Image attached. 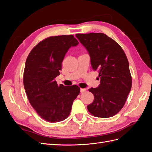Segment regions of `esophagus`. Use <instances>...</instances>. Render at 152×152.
Instances as JSON below:
<instances>
[{"mask_svg":"<svg viewBox=\"0 0 152 152\" xmlns=\"http://www.w3.org/2000/svg\"><path fill=\"white\" fill-rule=\"evenodd\" d=\"M86 89H80V93H85L86 92Z\"/></svg>","mask_w":152,"mask_h":152,"instance_id":"obj_1","label":"esophagus"}]
</instances>
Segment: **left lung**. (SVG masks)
<instances>
[{"instance_id": "1", "label": "left lung", "mask_w": 152, "mask_h": 152, "mask_svg": "<svg viewBox=\"0 0 152 152\" xmlns=\"http://www.w3.org/2000/svg\"><path fill=\"white\" fill-rule=\"evenodd\" d=\"M75 35L88 51L93 70L99 72L100 79L97 88L89 89L94 99L87 110L97 117H113L123 108L132 86L126 55L115 41L103 33Z\"/></svg>"}]
</instances>
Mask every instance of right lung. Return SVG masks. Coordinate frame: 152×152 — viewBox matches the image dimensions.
<instances>
[{
  "label": "right lung",
  "mask_w": 152,
  "mask_h": 152,
  "mask_svg": "<svg viewBox=\"0 0 152 152\" xmlns=\"http://www.w3.org/2000/svg\"><path fill=\"white\" fill-rule=\"evenodd\" d=\"M79 44L72 35L49 37L32 49L26 58L23 85L27 97L39 115L49 122H58L70 113L80 93L77 85H58L61 63L68 50Z\"/></svg>",
  "instance_id": "obj_1"
}]
</instances>
